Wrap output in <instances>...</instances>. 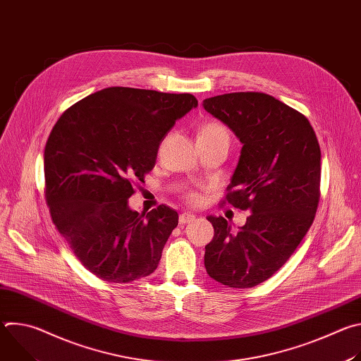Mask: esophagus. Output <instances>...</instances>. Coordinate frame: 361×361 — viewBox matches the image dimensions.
I'll use <instances>...</instances> for the list:
<instances>
[{
  "label": "esophagus",
  "mask_w": 361,
  "mask_h": 361,
  "mask_svg": "<svg viewBox=\"0 0 361 361\" xmlns=\"http://www.w3.org/2000/svg\"><path fill=\"white\" fill-rule=\"evenodd\" d=\"M194 219H195V216H194V214H191V213H183V214H180L178 223H180L181 226H184V224L191 223Z\"/></svg>",
  "instance_id": "esophagus-1"
}]
</instances>
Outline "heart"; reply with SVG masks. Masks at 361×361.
Returning <instances> with one entry per match:
<instances>
[{
  "instance_id": "1",
  "label": "heart",
  "mask_w": 361,
  "mask_h": 361,
  "mask_svg": "<svg viewBox=\"0 0 361 361\" xmlns=\"http://www.w3.org/2000/svg\"><path fill=\"white\" fill-rule=\"evenodd\" d=\"M213 131H227L221 124H217V123H209V124H205L204 127H202V130H201V133H213ZM188 198H190V201H192V202H197L198 201V195L197 194H194V192H190L188 194Z\"/></svg>"
}]
</instances>
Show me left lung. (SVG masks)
Instances as JSON below:
<instances>
[{"label": "left lung", "instance_id": "8db88e82", "mask_svg": "<svg viewBox=\"0 0 361 361\" xmlns=\"http://www.w3.org/2000/svg\"><path fill=\"white\" fill-rule=\"evenodd\" d=\"M202 107L243 144L227 202L251 213L237 233L224 217H207L214 237L204 266L227 287H254L290 259L314 220L320 145L302 114L264 92L216 95Z\"/></svg>", "mask_w": 361, "mask_h": 361}]
</instances>
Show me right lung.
Listing matches in <instances>:
<instances>
[{"instance_id": "right-lung-1", "label": "right lung", "mask_w": 361, "mask_h": 361, "mask_svg": "<svg viewBox=\"0 0 361 361\" xmlns=\"http://www.w3.org/2000/svg\"><path fill=\"white\" fill-rule=\"evenodd\" d=\"M197 106L191 94L109 87L75 102L51 131L44 149L51 216L98 279L123 284L156 271L178 214L167 205L140 214L128 198L176 121Z\"/></svg>"}]
</instances>
